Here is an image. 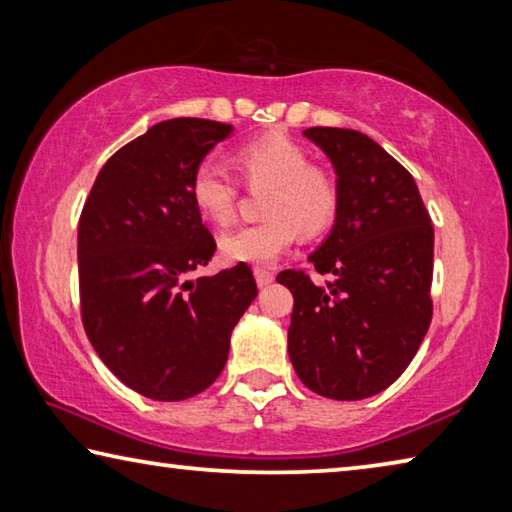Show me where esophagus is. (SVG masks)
Wrapping results in <instances>:
<instances>
[{"instance_id":"34e87169","label":"esophagus","mask_w":512,"mask_h":512,"mask_svg":"<svg viewBox=\"0 0 512 512\" xmlns=\"http://www.w3.org/2000/svg\"><path fill=\"white\" fill-rule=\"evenodd\" d=\"M254 276H256L258 288H267V285H270V283L274 281V272H270V270H263V267H256V270H254Z\"/></svg>"}]
</instances>
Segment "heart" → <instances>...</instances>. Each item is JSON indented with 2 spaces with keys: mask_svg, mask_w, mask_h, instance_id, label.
I'll return each mask as SVG.
<instances>
[{
  "mask_svg": "<svg viewBox=\"0 0 512 512\" xmlns=\"http://www.w3.org/2000/svg\"><path fill=\"white\" fill-rule=\"evenodd\" d=\"M238 170L251 188H270L265 195V222L245 224L220 238L227 263L272 265L306 233L324 231L337 211V184L324 168L312 166L301 143L283 132H270L236 150ZM191 200L197 213L213 224H229L236 213L238 188L215 161H202L191 177Z\"/></svg>",
  "mask_w": 512,
  "mask_h": 512,
  "instance_id": "1",
  "label": "heart"
}]
</instances>
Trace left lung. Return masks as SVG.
<instances>
[{"label": "left lung", "mask_w": 512, "mask_h": 512, "mask_svg": "<svg viewBox=\"0 0 512 512\" xmlns=\"http://www.w3.org/2000/svg\"><path fill=\"white\" fill-rule=\"evenodd\" d=\"M303 134L337 175L335 224L308 258L333 281L276 276L294 297L290 360L319 396L371 398L400 378L427 335L434 227L414 177L380 143L344 128Z\"/></svg>", "instance_id": "obj_1"}]
</instances>
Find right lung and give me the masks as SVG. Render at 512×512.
<instances>
[{
    "label": "right lung",
    "mask_w": 512,
    "mask_h": 512,
    "mask_svg": "<svg viewBox=\"0 0 512 512\" xmlns=\"http://www.w3.org/2000/svg\"><path fill=\"white\" fill-rule=\"evenodd\" d=\"M231 125L170 119L107 159L78 222L83 326L125 387L177 402L209 389L256 299L245 263L191 279L215 240L191 200L193 170Z\"/></svg>",
    "instance_id": "obj_1"
}]
</instances>
